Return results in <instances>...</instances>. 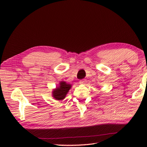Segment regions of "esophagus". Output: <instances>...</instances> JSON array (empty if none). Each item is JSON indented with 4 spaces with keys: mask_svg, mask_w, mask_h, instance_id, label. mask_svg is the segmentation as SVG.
<instances>
[{
    "mask_svg": "<svg viewBox=\"0 0 147 147\" xmlns=\"http://www.w3.org/2000/svg\"><path fill=\"white\" fill-rule=\"evenodd\" d=\"M86 83V80H85V79L80 80V84H82V85H85Z\"/></svg>",
    "mask_w": 147,
    "mask_h": 147,
    "instance_id": "obj_1",
    "label": "esophagus"
}]
</instances>
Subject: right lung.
<instances>
[{
	"instance_id": "obj_1",
	"label": "right lung",
	"mask_w": 147,
	"mask_h": 147,
	"mask_svg": "<svg viewBox=\"0 0 147 147\" xmlns=\"http://www.w3.org/2000/svg\"><path fill=\"white\" fill-rule=\"evenodd\" d=\"M71 88V84H68L65 82H61L59 83V86L53 90L52 96L57 100H62L65 97Z\"/></svg>"
}]
</instances>
